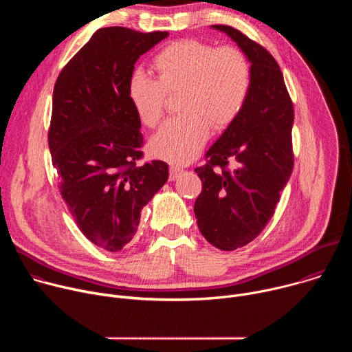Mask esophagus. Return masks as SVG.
Wrapping results in <instances>:
<instances>
[{"label": "esophagus", "mask_w": 352, "mask_h": 352, "mask_svg": "<svg viewBox=\"0 0 352 352\" xmlns=\"http://www.w3.org/2000/svg\"><path fill=\"white\" fill-rule=\"evenodd\" d=\"M184 170H181L179 167H170V181H175L181 174H182Z\"/></svg>", "instance_id": "esophagus-1"}]
</instances>
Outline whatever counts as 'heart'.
<instances>
[{
	"mask_svg": "<svg viewBox=\"0 0 352 352\" xmlns=\"http://www.w3.org/2000/svg\"><path fill=\"white\" fill-rule=\"evenodd\" d=\"M153 65L157 78L142 71L131 75L128 98L139 121L153 128L164 114L167 93H181L182 116L168 120L148 147L153 156L182 166L199 155L210 126L223 131L241 114L250 89V67L238 48H216L199 40L167 45Z\"/></svg>",
	"mask_w": 352,
	"mask_h": 352,
	"instance_id": "heart-1",
	"label": "heart"
}]
</instances>
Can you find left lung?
Instances as JSON below:
<instances>
[{"mask_svg": "<svg viewBox=\"0 0 352 352\" xmlns=\"http://www.w3.org/2000/svg\"><path fill=\"white\" fill-rule=\"evenodd\" d=\"M236 43L250 63V89L236 120L206 152L208 164L195 173L202 181L195 216L202 235L221 250L254 241L274 214L294 166V107L273 56L239 30L213 25ZM230 160L237 167L217 173Z\"/></svg>", "mask_w": 352, "mask_h": 352, "instance_id": "8db88e82", "label": "left lung"}]
</instances>
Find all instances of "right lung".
<instances>
[{
  "mask_svg": "<svg viewBox=\"0 0 352 352\" xmlns=\"http://www.w3.org/2000/svg\"><path fill=\"white\" fill-rule=\"evenodd\" d=\"M167 36L98 29L54 86L48 147L61 195L82 234L107 252L128 246L142 209L168 179L164 162L136 166L143 136L128 98L135 63Z\"/></svg>",
  "mask_w": 352,
  "mask_h": 352,
  "instance_id": "add662e5",
  "label": "right lung"
}]
</instances>
